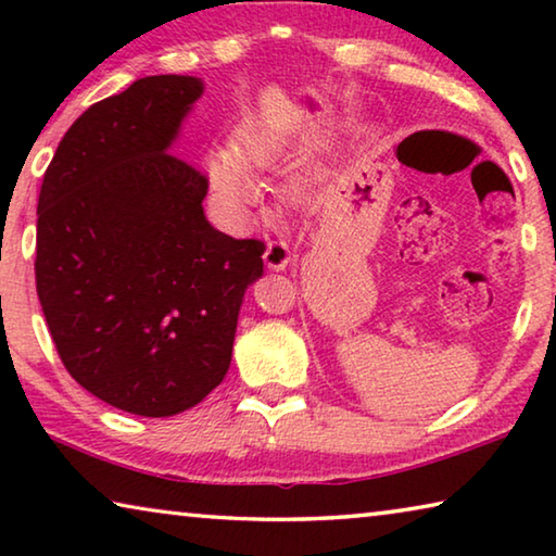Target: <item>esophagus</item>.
<instances>
[{
    "mask_svg": "<svg viewBox=\"0 0 556 556\" xmlns=\"http://www.w3.org/2000/svg\"><path fill=\"white\" fill-rule=\"evenodd\" d=\"M291 262V252H289V244L285 240H271L267 242V250H265V265L269 269H287V265Z\"/></svg>",
    "mask_w": 556,
    "mask_h": 556,
    "instance_id": "obj_1",
    "label": "esophagus"
}]
</instances>
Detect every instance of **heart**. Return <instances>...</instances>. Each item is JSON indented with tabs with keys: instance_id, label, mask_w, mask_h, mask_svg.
<instances>
[{
	"instance_id": "1",
	"label": "heart",
	"mask_w": 556,
	"mask_h": 556,
	"mask_svg": "<svg viewBox=\"0 0 556 556\" xmlns=\"http://www.w3.org/2000/svg\"><path fill=\"white\" fill-rule=\"evenodd\" d=\"M275 159L277 142L267 129L260 125L242 127L235 152L215 149L208 154V176L215 193L232 208H250L257 201V188L248 172H267Z\"/></svg>"
}]
</instances>
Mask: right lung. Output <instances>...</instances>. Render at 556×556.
I'll return each mask as SVG.
<instances>
[{"label":"right lung","mask_w":556,"mask_h":556,"mask_svg":"<svg viewBox=\"0 0 556 556\" xmlns=\"http://www.w3.org/2000/svg\"><path fill=\"white\" fill-rule=\"evenodd\" d=\"M203 96L193 75H147L88 108L43 174L36 291L65 370L139 417L199 404L230 368L242 296L265 242L203 213L208 178L172 154Z\"/></svg>","instance_id":"right-lung-1"}]
</instances>
